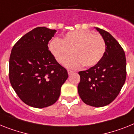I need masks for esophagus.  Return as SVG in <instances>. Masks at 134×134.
Wrapping results in <instances>:
<instances>
[{
  "mask_svg": "<svg viewBox=\"0 0 134 134\" xmlns=\"http://www.w3.org/2000/svg\"><path fill=\"white\" fill-rule=\"evenodd\" d=\"M73 72H74L72 71V70H68V75H70L71 74L73 73Z\"/></svg>",
  "mask_w": 134,
  "mask_h": 134,
  "instance_id": "obj_1",
  "label": "esophagus"
}]
</instances>
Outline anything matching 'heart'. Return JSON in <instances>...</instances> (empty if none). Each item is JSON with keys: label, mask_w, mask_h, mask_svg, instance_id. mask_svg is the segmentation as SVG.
I'll list each match as a JSON object with an SVG mask.
<instances>
[{"label": "heart", "mask_w": 134, "mask_h": 134, "mask_svg": "<svg viewBox=\"0 0 134 134\" xmlns=\"http://www.w3.org/2000/svg\"><path fill=\"white\" fill-rule=\"evenodd\" d=\"M49 48L60 64L64 63L73 53L75 56L66 62V66L78 68L82 65L91 67L99 63L104 55L106 45L101 35L79 30L68 32L63 40L58 38L53 40Z\"/></svg>", "instance_id": "1"}]
</instances>
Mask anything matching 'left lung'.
Instances as JSON below:
<instances>
[{
	"mask_svg": "<svg viewBox=\"0 0 134 134\" xmlns=\"http://www.w3.org/2000/svg\"><path fill=\"white\" fill-rule=\"evenodd\" d=\"M104 39L106 49L99 63L79 72L78 92L81 100L96 108L108 105L120 93L125 82L126 58L119 43L111 34L96 27Z\"/></svg>",
	"mask_w": 134,
	"mask_h": 134,
	"instance_id": "left-lung-1",
	"label": "left lung"
}]
</instances>
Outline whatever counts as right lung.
Segmentation results:
<instances>
[{"instance_id":"right-lung-1","label":"right lung","mask_w":134,"mask_h":134,"mask_svg":"<svg viewBox=\"0 0 134 134\" xmlns=\"http://www.w3.org/2000/svg\"><path fill=\"white\" fill-rule=\"evenodd\" d=\"M56 30L37 27L15 43L9 57L12 88L23 102L36 108L54 104L68 79L66 68L57 62L48 44Z\"/></svg>"}]
</instances>
